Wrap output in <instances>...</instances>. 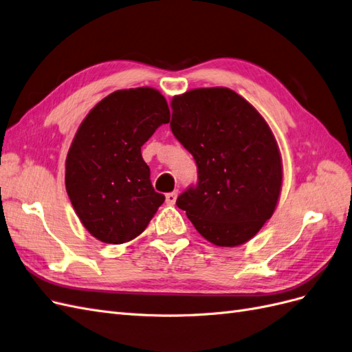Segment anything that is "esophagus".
<instances>
[{
    "label": "esophagus",
    "instance_id": "obj_1",
    "mask_svg": "<svg viewBox=\"0 0 352 352\" xmlns=\"http://www.w3.org/2000/svg\"><path fill=\"white\" fill-rule=\"evenodd\" d=\"M177 195H179V190H173V192H168L166 194V202L170 206H173L176 199H177Z\"/></svg>",
    "mask_w": 352,
    "mask_h": 352
}]
</instances>
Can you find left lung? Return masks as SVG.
<instances>
[{"label":"left lung","instance_id":"1","mask_svg":"<svg viewBox=\"0 0 352 352\" xmlns=\"http://www.w3.org/2000/svg\"><path fill=\"white\" fill-rule=\"evenodd\" d=\"M170 127L192 154L198 182L176 206L208 242H248L274 212L282 189L278 142L263 116L229 88L190 89L172 100Z\"/></svg>","mask_w":352,"mask_h":352}]
</instances>
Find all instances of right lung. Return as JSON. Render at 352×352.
<instances>
[{
  "mask_svg": "<svg viewBox=\"0 0 352 352\" xmlns=\"http://www.w3.org/2000/svg\"><path fill=\"white\" fill-rule=\"evenodd\" d=\"M170 122L154 88L114 91L85 117L66 158V190L82 225L105 243L145 230L164 195L154 190L141 146Z\"/></svg>",
  "mask_w": 352,
  "mask_h": 352,
  "instance_id": "add662e5",
  "label": "right lung"
}]
</instances>
